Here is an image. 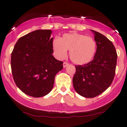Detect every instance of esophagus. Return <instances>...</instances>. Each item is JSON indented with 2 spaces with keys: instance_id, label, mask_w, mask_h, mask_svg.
I'll return each mask as SVG.
<instances>
[{
  "instance_id": "esophagus-1",
  "label": "esophagus",
  "mask_w": 127,
  "mask_h": 127,
  "mask_svg": "<svg viewBox=\"0 0 127 127\" xmlns=\"http://www.w3.org/2000/svg\"><path fill=\"white\" fill-rule=\"evenodd\" d=\"M69 65V63L66 62H64L63 63V67H66V66H67Z\"/></svg>"
}]
</instances>
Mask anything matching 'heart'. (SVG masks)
<instances>
[{"label":"heart","instance_id":"1","mask_svg":"<svg viewBox=\"0 0 127 127\" xmlns=\"http://www.w3.org/2000/svg\"><path fill=\"white\" fill-rule=\"evenodd\" d=\"M53 52L59 60H63L69 50L70 59L74 64L84 65L93 60L96 52V43L90 37L78 33L65 34L53 40Z\"/></svg>","mask_w":127,"mask_h":127}]
</instances>
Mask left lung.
Segmentation results:
<instances>
[{
    "mask_svg": "<svg viewBox=\"0 0 127 127\" xmlns=\"http://www.w3.org/2000/svg\"><path fill=\"white\" fill-rule=\"evenodd\" d=\"M96 52L93 60L82 66H75L73 86L77 93L85 98H94L112 84L116 72L117 55L111 41L94 30Z\"/></svg>",
    "mask_w": 127,
    "mask_h": 127,
    "instance_id": "obj_1",
    "label": "left lung"
}]
</instances>
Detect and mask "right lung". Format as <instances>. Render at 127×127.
Wrapping results in <instances>:
<instances>
[{
    "label": "right lung",
    "instance_id": "right-lung-1",
    "mask_svg": "<svg viewBox=\"0 0 127 127\" xmlns=\"http://www.w3.org/2000/svg\"><path fill=\"white\" fill-rule=\"evenodd\" d=\"M51 30H36L21 37L11 56L14 81L23 93L39 98L53 87L56 74L63 69V62L52 55Z\"/></svg>",
    "mask_w": 127,
    "mask_h": 127
}]
</instances>
